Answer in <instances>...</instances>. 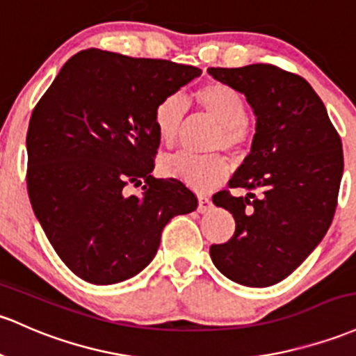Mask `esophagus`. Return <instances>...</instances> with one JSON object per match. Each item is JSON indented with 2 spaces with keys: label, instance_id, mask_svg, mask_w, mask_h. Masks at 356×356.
Instances as JSON below:
<instances>
[{
  "label": "esophagus",
  "instance_id": "34e87169",
  "mask_svg": "<svg viewBox=\"0 0 356 356\" xmlns=\"http://www.w3.org/2000/svg\"><path fill=\"white\" fill-rule=\"evenodd\" d=\"M199 204H197V211L199 213H208V211H211V208H213V201L208 196H199L197 197Z\"/></svg>",
  "mask_w": 356,
  "mask_h": 356
}]
</instances>
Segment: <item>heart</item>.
I'll use <instances>...</instances> for the list:
<instances>
[{
    "instance_id": "1",
    "label": "heart",
    "mask_w": 356,
    "mask_h": 356,
    "mask_svg": "<svg viewBox=\"0 0 356 356\" xmlns=\"http://www.w3.org/2000/svg\"><path fill=\"white\" fill-rule=\"evenodd\" d=\"M194 99L220 127L214 136V147L235 152L247 143V103L235 88L222 83H208L194 92ZM186 113L187 101L182 95H169L157 104L154 121L162 143L172 145L177 140ZM162 172L191 189L206 193L225 181L228 163L218 154L193 155L179 152L162 160Z\"/></svg>"
}]
</instances>
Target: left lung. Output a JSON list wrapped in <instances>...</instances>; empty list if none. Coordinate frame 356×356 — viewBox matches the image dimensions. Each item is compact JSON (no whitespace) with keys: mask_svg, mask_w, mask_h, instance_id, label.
I'll return each instance as SVG.
<instances>
[{"mask_svg":"<svg viewBox=\"0 0 356 356\" xmlns=\"http://www.w3.org/2000/svg\"><path fill=\"white\" fill-rule=\"evenodd\" d=\"M208 74L245 95L257 120L252 150L229 181L250 193L213 197L233 214L236 228L232 240L211 245V260L241 286H273L311 255L333 221L341 140L300 76L270 64L209 67Z\"/></svg>","mask_w":356,"mask_h":356,"instance_id":"left-lung-1","label":"left lung"}]
</instances>
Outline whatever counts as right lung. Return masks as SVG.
I'll list each match as a JSON object with an SVG mask.
<instances>
[{
  "label": "right lung",
  "instance_id": "1",
  "mask_svg": "<svg viewBox=\"0 0 356 356\" xmlns=\"http://www.w3.org/2000/svg\"><path fill=\"white\" fill-rule=\"evenodd\" d=\"M201 76L194 65L99 49L70 57L35 106L26 186L60 260L96 286L131 279L154 260L162 229L197 199L155 179V108ZM146 184L143 185V182ZM143 186L142 197L124 187Z\"/></svg>",
  "mask_w": 356,
  "mask_h": 356
}]
</instances>
